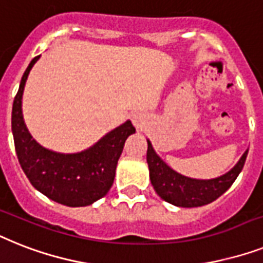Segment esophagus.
<instances>
[{"label": "esophagus", "mask_w": 263, "mask_h": 263, "mask_svg": "<svg viewBox=\"0 0 263 263\" xmlns=\"http://www.w3.org/2000/svg\"><path fill=\"white\" fill-rule=\"evenodd\" d=\"M132 123L136 128H142L143 125L146 124V116L143 113H134L132 115Z\"/></svg>", "instance_id": "1"}]
</instances>
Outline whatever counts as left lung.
I'll use <instances>...</instances> for the list:
<instances>
[{
  "instance_id": "1",
  "label": "left lung",
  "mask_w": 263,
  "mask_h": 263,
  "mask_svg": "<svg viewBox=\"0 0 263 263\" xmlns=\"http://www.w3.org/2000/svg\"><path fill=\"white\" fill-rule=\"evenodd\" d=\"M147 163L154 189L165 201L182 208L206 205L220 197L242 172L249 153L247 150L243 154L238 163L224 176L213 180H193L172 170L155 154L150 140H147Z\"/></svg>"
}]
</instances>
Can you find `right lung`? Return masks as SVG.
I'll return each instance as SVG.
<instances>
[{"instance_id": "right-lung-1", "label": "right lung", "mask_w": 263, "mask_h": 263, "mask_svg": "<svg viewBox=\"0 0 263 263\" xmlns=\"http://www.w3.org/2000/svg\"><path fill=\"white\" fill-rule=\"evenodd\" d=\"M39 58H33L25 70L13 101L12 132L17 158L32 186L40 193L67 206L90 205L109 192L117 161L135 127L125 121L95 146L78 154L54 153L40 146L28 132L21 112L25 81Z\"/></svg>"}]
</instances>
